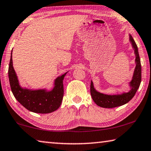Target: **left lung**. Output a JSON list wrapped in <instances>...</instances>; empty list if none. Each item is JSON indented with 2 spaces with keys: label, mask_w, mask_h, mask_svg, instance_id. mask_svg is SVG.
<instances>
[{
  "label": "left lung",
  "mask_w": 151,
  "mask_h": 151,
  "mask_svg": "<svg viewBox=\"0 0 151 151\" xmlns=\"http://www.w3.org/2000/svg\"><path fill=\"white\" fill-rule=\"evenodd\" d=\"M129 40L131 42L134 54H135L136 67L134 69L133 79L129 85L131 89L127 93L117 95H106L97 91L93 87V82H91L90 92L92 99L96 104L99 107L104 108H113L126 104L134 96L137 89H139L141 82V64L140 60L138 47L131 35H129Z\"/></svg>",
  "instance_id": "8db88e82"
}]
</instances>
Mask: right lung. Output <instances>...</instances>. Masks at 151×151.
<instances>
[{
    "label": "right lung",
    "instance_id": "1",
    "mask_svg": "<svg viewBox=\"0 0 151 151\" xmlns=\"http://www.w3.org/2000/svg\"><path fill=\"white\" fill-rule=\"evenodd\" d=\"M67 72L57 78L51 91L46 89L31 90L20 86L12 65V53L9 67L10 88L17 101L30 111L36 113H50L57 110L62 104L63 96V80Z\"/></svg>",
    "mask_w": 151,
    "mask_h": 151
}]
</instances>
